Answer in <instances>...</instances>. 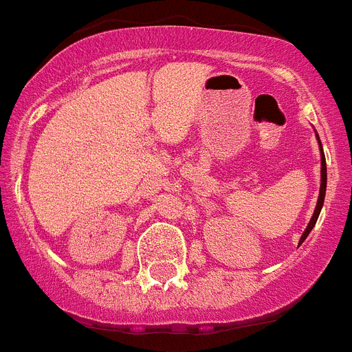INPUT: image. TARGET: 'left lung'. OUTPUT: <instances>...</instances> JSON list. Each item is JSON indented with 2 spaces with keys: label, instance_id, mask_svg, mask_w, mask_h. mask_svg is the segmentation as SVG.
<instances>
[{
  "label": "left lung",
  "instance_id": "obj_1",
  "mask_svg": "<svg viewBox=\"0 0 352 352\" xmlns=\"http://www.w3.org/2000/svg\"><path fill=\"white\" fill-rule=\"evenodd\" d=\"M318 140V135H317ZM318 143H320V140H318ZM320 155H322V170H320V195H318V202H317V208H315V212H313L311 220H309L308 227H306V231H304V234L300 236V243H302L306 238H308V234L311 232V229L315 227V223H317V218L318 214H320V209L322 206H324V197H326V184H327V170H326V157H324V152H322V144H320Z\"/></svg>",
  "mask_w": 352,
  "mask_h": 352
}]
</instances>
